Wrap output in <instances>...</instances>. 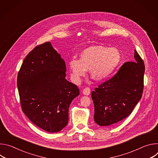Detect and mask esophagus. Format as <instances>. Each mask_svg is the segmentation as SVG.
Listing matches in <instances>:
<instances>
[{
	"label": "esophagus",
	"mask_w": 158,
	"mask_h": 158,
	"mask_svg": "<svg viewBox=\"0 0 158 158\" xmlns=\"http://www.w3.org/2000/svg\"><path fill=\"white\" fill-rule=\"evenodd\" d=\"M82 93L85 96H89L90 93H91V89H90L89 87H85V89H83Z\"/></svg>",
	"instance_id": "esophagus-1"
}]
</instances>
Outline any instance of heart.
Returning a JSON list of instances; mask_svg holds the SVG:
<instances>
[{
	"instance_id": "1",
	"label": "heart",
	"mask_w": 158,
	"mask_h": 158,
	"mask_svg": "<svg viewBox=\"0 0 158 158\" xmlns=\"http://www.w3.org/2000/svg\"><path fill=\"white\" fill-rule=\"evenodd\" d=\"M120 60L121 54L116 48L101 46L87 48L81 53L79 60L73 58L69 61L71 79L78 83L89 70L94 80L104 81L114 71Z\"/></svg>"
}]
</instances>
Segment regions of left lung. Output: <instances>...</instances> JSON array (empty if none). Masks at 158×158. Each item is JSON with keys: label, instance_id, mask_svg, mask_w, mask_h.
Returning <instances> with one entry per match:
<instances>
[{"label": "left lung", "instance_id": "8db88e82", "mask_svg": "<svg viewBox=\"0 0 158 158\" xmlns=\"http://www.w3.org/2000/svg\"><path fill=\"white\" fill-rule=\"evenodd\" d=\"M134 59V62H125L116 75L92 92L94 119L99 126H112L123 120L140 101L145 66L136 50Z\"/></svg>", "mask_w": 158, "mask_h": 158}]
</instances>
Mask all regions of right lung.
Listing matches in <instances>:
<instances>
[{
  "mask_svg": "<svg viewBox=\"0 0 158 158\" xmlns=\"http://www.w3.org/2000/svg\"><path fill=\"white\" fill-rule=\"evenodd\" d=\"M65 61L50 42L26 57L17 76L22 111L37 127L57 132L66 126L69 107L79 90L65 79Z\"/></svg>",
  "mask_w": 158,
  "mask_h": 158,
  "instance_id": "add662e5",
  "label": "right lung"
}]
</instances>
